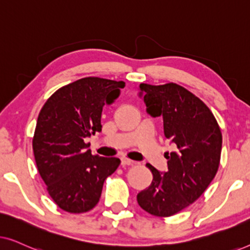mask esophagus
<instances>
[{
    "label": "esophagus",
    "instance_id": "34e87169",
    "mask_svg": "<svg viewBox=\"0 0 250 250\" xmlns=\"http://www.w3.org/2000/svg\"><path fill=\"white\" fill-rule=\"evenodd\" d=\"M133 164H134V162H133V160H131V159L122 158V165L123 166H129V165H133Z\"/></svg>",
    "mask_w": 250,
    "mask_h": 250
}]
</instances>
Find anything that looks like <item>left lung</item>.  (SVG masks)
I'll return each mask as SVG.
<instances>
[{
	"label": "left lung",
	"instance_id": "left-lung-1",
	"mask_svg": "<svg viewBox=\"0 0 250 250\" xmlns=\"http://www.w3.org/2000/svg\"><path fill=\"white\" fill-rule=\"evenodd\" d=\"M146 112L162 116L164 134L174 145L166 152L168 170L152 172V182L138 193L140 207L167 217L194 203L216 175L222 151V133L209 108L180 85L140 84Z\"/></svg>",
	"mask_w": 250,
	"mask_h": 250
}]
</instances>
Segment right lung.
Returning <instances> with one entry per match:
<instances>
[{"label":"right lung","mask_w":250,"mask_h":250,"mask_svg":"<svg viewBox=\"0 0 250 250\" xmlns=\"http://www.w3.org/2000/svg\"><path fill=\"white\" fill-rule=\"evenodd\" d=\"M124 86L123 81L85 77L54 92L41 109L34 156L47 192L64 211L91 210L104 180L121 164L116 157L92 155L85 139L101 132L102 108L111 104Z\"/></svg>","instance_id":"1"}]
</instances>
